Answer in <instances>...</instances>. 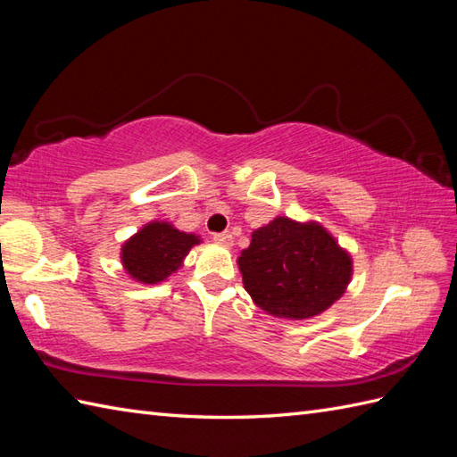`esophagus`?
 Returning a JSON list of instances; mask_svg holds the SVG:
<instances>
[{"mask_svg": "<svg viewBox=\"0 0 457 457\" xmlns=\"http://www.w3.org/2000/svg\"><path fill=\"white\" fill-rule=\"evenodd\" d=\"M212 238H215V242H217V245H220V246H227V248L232 246V235H230V232H217V235L212 237Z\"/></svg>", "mask_w": 457, "mask_h": 457, "instance_id": "obj_1", "label": "esophagus"}]
</instances>
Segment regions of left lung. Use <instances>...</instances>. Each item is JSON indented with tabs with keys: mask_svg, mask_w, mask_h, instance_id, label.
<instances>
[{
	"mask_svg": "<svg viewBox=\"0 0 457 457\" xmlns=\"http://www.w3.org/2000/svg\"><path fill=\"white\" fill-rule=\"evenodd\" d=\"M245 289L271 317L303 320L332 307L352 279V256L317 220L276 217L240 252Z\"/></svg>",
	"mask_w": 457,
	"mask_h": 457,
	"instance_id": "obj_1",
	"label": "left lung"
}]
</instances>
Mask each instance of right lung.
I'll list each match as a JSON object with an SVG mask.
<instances>
[{
	"label": "right lung",
	"mask_w": 457,
	"mask_h": 457,
	"mask_svg": "<svg viewBox=\"0 0 457 457\" xmlns=\"http://www.w3.org/2000/svg\"><path fill=\"white\" fill-rule=\"evenodd\" d=\"M199 242V235L178 230L171 222L150 220L137 235L123 242L120 263L129 278L145 286H154L166 281L184 266L189 250Z\"/></svg>",
	"instance_id": "obj_1"
}]
</instances>
